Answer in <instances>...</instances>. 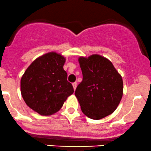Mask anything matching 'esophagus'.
Segmentation results:
<instances>
[{
	"label": "esophagus",
	"instance_id": "34e87169",
	"mask_svg": "<svg viewBox=\"0 0 151 151\" xmlns=\"http://www.w3.org/2000/svg\"><path fill=\"white\" fill-rule=\"evenodd\" d=\"M73 89H74V90H76V87H77V83H73Z\"/></svg>",
	"mask_w": 151,
	"mask_h": 151
}]
</instances>
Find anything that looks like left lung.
<instances>
[{
    "mask_svg": "<svg viewBox=\"0 0 151 151\" xmlns=\"http://www.w3.org/2000/svg\"><path fill=\"white\" fill-rule=\"evenodd\" d=\"M83 81L75 92L83 113L93 120L111 115L123 94V82L111 61L99 55L79 57Z\"/></svg>",
    "mask_w": 151,
    "mask_h": 151,
    "instance_id": "1",
    "label": "left lung"
}]
</instances>
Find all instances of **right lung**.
Instances as JSON below:
<instances>
[{
  "instance_id": "right-lung-1",
  "label": "right lung",
  "mask_w": 151,
  "mask_h": 151,
  "mask_svg": "<svg viewBox=\"0 0 151 151\" xmlns=\"http://www.w3.org/2000/svg\"><path fill=\"white\" fill-rule=\"evenodd\" d=\"M65 61L60 54H45L35 59L22 76V97L28 106L40 115L57 112L74 92L63 68Z\"/></svg>"
}]
</instances>
